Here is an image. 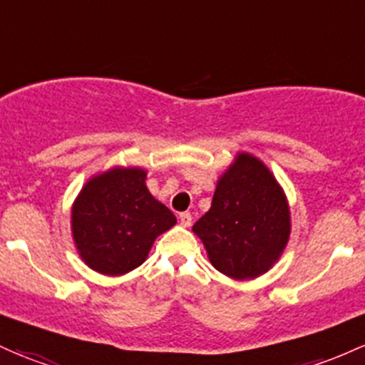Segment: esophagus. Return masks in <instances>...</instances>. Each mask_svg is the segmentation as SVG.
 Returning <instances> with one entry per match:
<instances>
[{
    "instance_id": "34e87169",
    "label": "esophagus",
    "mask_w": 365,
    "mask_h": 365,
    "mask_svg": "<svg viewBox=\"0 0 365 365\" xmlns=\"http://www.w3.org/2000/svg\"><path fill=\"white\" fill-rule=\"evenodd\" d=\"M180 223H182V227H190L192 223V215L190 213H180Z\"/></svg>"
}]
</instances>
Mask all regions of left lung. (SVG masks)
I'll use <instances>...</instances> for the list:
<instances>
[{"instance_id": "8db88e82", "label": "left lung", "mask_w": 365, "mask_h": 365, "mask_svg": "<svg viewBox=\"0 0 365 365\" xmlns=\"http://www.w3.org/2000/svg\"><path fill=\"white\" fill-rule=\"evenodd\" d=\"M192 230L216 270L237 280L255 279L286 247L289 206L265 164L242 152L220 176L210 211Z\"/></svg>"}]
</instances>
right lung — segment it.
<instances>
[{
    "instance_id": "right-lung-1",
    "label": "right lung",
    "mask_w": 365,
    "mask_h": 365,
    "mask_svg": "<svg viewBox=\"0 0 365 365\" xmlns=\"http://www.w3.org/2000/svg\"><path fill=\"white\" fill-rule=\"evenodd\" d=\"M140 168H112L93 176L72 206V237L85 263L123 275L145 262L155 237L176 223L155 201Z\"/></svg>"
}]
</instances>
